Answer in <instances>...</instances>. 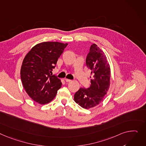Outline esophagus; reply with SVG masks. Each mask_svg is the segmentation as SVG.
Listing matches in <instances>:
<instances>
[{"label":"esophagus","instance_id":"34e87169","mask_svg":"<svg viewBox=\"0 0 146 146\" xmlns=\"http://www.w3.org/2000/svg\"><path fill=\"white\" fill-rule=\"evenodd\" d=\"M65 81H66L67 83H69V82H72V80L67 79H65Z\"/></svg>","mask_w":146,"mask_h":146}]
</instances>
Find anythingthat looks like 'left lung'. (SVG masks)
Instances as JSON below:
<instances>
[{
  "label": "left lung",
  "mask_w": 146,
  "mask_h": 146,
  "mask_svg": "<svg viewBox=\"0 0 146 146\" xmlns=\"http://www.w3.org/2000/svg\"><path fill=\"white\" fill-rule=\"evenodd\" d=\"M87 67L91 70V84L77 91L74 100L82 108L89 109L103 100L110 86V68L104 52L96 44H93L86 59Z\"/></svg>",
  "instance_id": "obj_1"
}]
</instances>
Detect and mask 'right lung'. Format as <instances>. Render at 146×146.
<instances>
[{
	"label": "right lung",
	"mask_w": 146,
	"mask_h": 146,
	"mask_svg": "<svg viewBox=\"0 0 146 146\" xmlns=\"http://www.w3.org/2000/svg\"><path fill=\"white\" fill-rule=\"evenodd\" d=\"M67 43L43 42L32 48L24 58L21 77L25 90L40 104L50 102L62 87V82L52 74L57 60Z\"/></svg>",
	"instance_id": "right-lung-1"
}]
</instances>
